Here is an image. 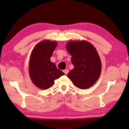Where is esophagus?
I'll return each mask as SVG.
<instances>
[{"label":"esophagus","instance_id":"esophagus-1","mask_svg":"<svg viewBox=\"0 0 129 129\" xmlns=\"http://www.w3.org/2000/svg\"><path fill=\"white\" fill-rule=\"evenodd\" d=\"M68 72H69V71H68L67 69H64V71H63V72L66 74V75H67V74L68 73Z\"/></svg>","mask_w":129,"mask_h":129}]
</instances>
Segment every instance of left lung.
<instances>
[{"label": "left lung", "mask_w": 129, "mask_h": 129, "mask_svg": "<svg viewBox=\"0 0 129 129\" xmlns=\"http://www.w3.org/2000/svg\"><path fill=\"white\" fill-rule=\"evenodd\" d=\"M66 49L72 55L74 68L68 74L75 86L87 89L98 80L102 69L101 58L91 43L85 40L69 41Z\"/></svg>", "instance_id": "left-lung-1"}]
</instances>
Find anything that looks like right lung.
<instances>
[{
	"mask_svg": "<svg viewBox=\"0 0 129 129\" xmlns=\"http://www.w3.org/2000/svg\"><path fill=\"white\" fill-rule=\"evenodd\" d=\"M57 45L56 41L42 40L35 46L31 53L29 75L33 83L39 88L49 89L53 85L54 80L64 75L50 60Z\"/></svg>",
	"mask_w": 129,
	"mask_h": 129,
	"instance_id": "add662e5",
	"label": "right lung"
}]
</instances>
